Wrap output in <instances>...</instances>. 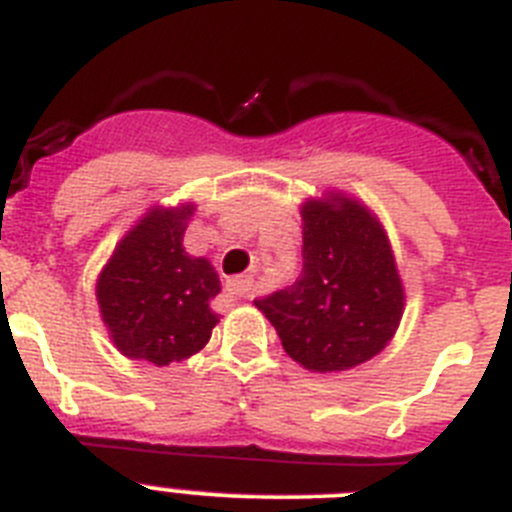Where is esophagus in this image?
Here are the masks:
<instances>
[{"label":"esophagus","instance_id":"34e87169","mask_svg":"<svg viewBox=\"0 0 512 512\" xmlns=\"http://www.w3.org/2000/svg\"><path fill=\"white\" fill-rule=\"evenodd\" d=\"M228 292L235 297H243L248 300L253 292V279L251 277H241V279H230L228 282Z\"/></svg>","mask_w":512,"mask_h":512}]
</instances>
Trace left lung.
Here are the masks:
<instances>
[{"instance_id": "obj_1", "label": "left lung", "mask_w": 512, "mask_h": 512, "mask_svg": "<svg viewBox=\"0 0 512 512\" xmlns=\"http://www.w3.org/2000/svg\"><path fill=\"white\" fill-rule=\"evenodd\" d=\"M300 215L302 277L256 307L307 372H348L400 328L405 287L395 253L379 217L351 194L307 197Z\"/></svg>"}]
</instances>
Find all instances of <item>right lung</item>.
Listing matches in <instances>:
<instances>
[{
    "label": "right lung",
    "mask_w": 512,
    "mask_h": 512,
    "mask_svg": "<svg viewBox=\"0 0 512 512\" xmlns=\"http://www.w3.org/2000/svg\"><path fill=\"white\" fill-rule=\"evenodd\" d=\"M194 210V202L148 207L99 271V315L128 359L179 364L202 351L220 323L210 307L220 295L215 266L184 251Z\"/></svg>",
    "instance_id": "obj_1"
}]
</instances>
